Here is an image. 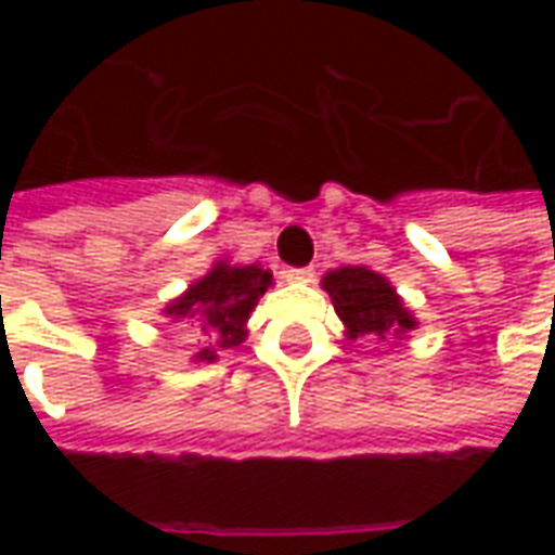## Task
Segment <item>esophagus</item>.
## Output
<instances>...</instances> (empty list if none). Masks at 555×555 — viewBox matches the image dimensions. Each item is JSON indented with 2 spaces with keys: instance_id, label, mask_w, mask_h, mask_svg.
Wrapping results in <instances>:
<instances>
[{
  "instance_id": "34e87169",
  "label": "esophagus",
  "mask_w": 555,
  "mask_h": 555,
  "mask_svg": "<svg viewBox=\"0 0 555 555\" xmlns=\"http://www.w3.org/2000/svg\"><path fill=\"white\" fill-rule=\"evenodd\" d=\"M285 276H288L291 282H312L314 270H312V267H291Z\"/></svg>"
}]
</instances>
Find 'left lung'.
<instances>
[{"label":"left lung","mask_w":555,"mask_h":555,"mask_svg":"<svg viewBox=\"0 0 555 555\" xmlns=\"http://www.w3.org/2000/svg\"><path fill=\"white\" fill-rule=\"evenodd\" d=\"M324 291L348 330V338H404L416 330V318L398 297L389 279L369 267H341L324 276Z\"/></svg>","instance_id":"1"}]
</instances>
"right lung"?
Segmentation results:
<instances>
[{
	"label": "right lung",
	"mask_w": 555,
	"mask_h": 555,
	"mask_svg": "<svg viewBox=\"0 0 555 555\" xmlns=\"http://www.w3.org/2000/svg\"><path fill=\"white\" fill-rule=\"evenodd\" d=\"M273 285V273L261 264H229L217 261L210 273L193 282L178 300H171L163 314L171 324H183L205 345L195 353V362L219 360L222 350H231L246 338V321Z\"/></svg>",
	"instance_id": "1"
}]
</instances>
